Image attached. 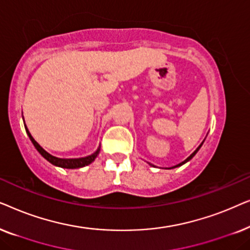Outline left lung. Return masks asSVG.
Segmentation results:
<instances>
[{"mask_svg": "<svg viewBox=\"0 0 250 250\" xmlns=\"http://www.w3.org/2000/svg\"><path fill=\"white\" fill-rule=\"evenodd\" d=\"M203 143H204V142H203ZM203 143H201V145H200L199 146H198V148H197L196 150H194V151H193L192 153H191V155H190L189 157H188V158H187L186 160H184V162H182V163H180V164H177V165H175V166H173V167H170V168H175V167L182 166V165H183V164H186L187 162H189V160H190V159H192V158H193V156H194V155H196V153L198 152V150H199V149L201 148V146H203ZM170 168H169V169H170Z\"/></svg>", "mask_w": 250, "mask_h": 250, "instance_id": "obj_1", "label": "left lung"}]
</instances>
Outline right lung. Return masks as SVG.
Segmentation results:
<instances>
[{"mask_svg": "<svg viewBox=\"0 0 250 250\" xmlns=\"http://www.w3.org/2000/svg\"><path fill=\"white\" fill-rule=\"evenodd\" d=\"M26 128V132L27 134H28L30 141L33 142L34 146H35L37 151H39L41 155H42L44 158H45L47 162L52 164L54 166H58V167H62V168H69V169H73V168H81V167H84V166H87L90 165L92 162H94V159L97 158L99 152H100V146H99L97 151L94 153H92V155L87 156V157H83V158H71V159H63V158H58V157H54L52 155H50L49 152H46L45 150H44L42 146H41L39 143H37L35 140L32 135H30V133L28 131V128H27V126H25Z\"/></svg>", "mask_w": 250, "mask_h": 250, "instance_id": "right-lung-1", "label": "right lung"}]
</instances>
